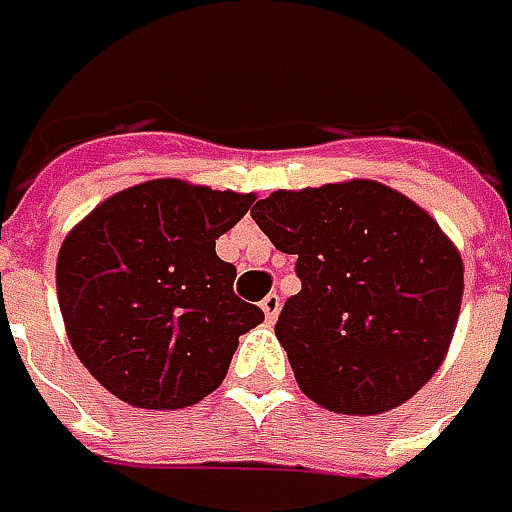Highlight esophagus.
I'll use <instances>...</instances> for the list:
<instances>
[{
	"label": "esophagus",
	"instance_id": "34e87169",
	"mask_svg": "<svg viewBox=\"0 0 512 512\" xmlns=\"http://www.w3.org/2000/svg\"><path fill=\"white\" fill-rule=\"evenodd\" d=\"M262 310H265L267 322H276V316H279V310H282V299H279L276 293H267L265 299H262Z\"/></svg>",
	"mask_w": 512,
	"mask_h": 512
}]
</instances>
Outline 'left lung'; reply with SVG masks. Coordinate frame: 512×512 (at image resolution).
Listing matches in <instances>:
<instances>
[{"label": "left lung", "mask_w": 512, "mask_h": 512, "mask_svg": "<svg viewBox=\"0 0 512 512\" xmlns=\"http://www.w3.org/2000/svg\"><path fill=\"white\" fill-rule=\"evenodd\" d=\"M250 216L296 256L302 290L282 307L276 339L307 399L373 416L430 382L459 322L464 265L427 210L350 179L276 190Z\"/></svg>", "instance_id": "1"}]
</instances>
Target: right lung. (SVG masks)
<instances>
[{
    "instance_id": "obj_1",
    "label": "right lung",
    "mask_w": 512,
    "mask_h": 512,
    "mask_svg": "<svg viewBox=\"0 0 512 512\" xmlns=\"http://www.w3.org/2000/svg\"><path fill=\"white\" fill-rule=\"evenodd\" d=\"M253 193L153 179L113 193L73 227L56 259L68 339L116 399L179 410L225 379L239 336L265 322L233 293L216 239Z\"/></svg>"
}]
</instances>
